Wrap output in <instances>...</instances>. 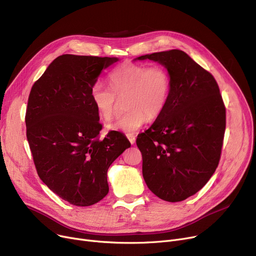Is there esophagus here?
Instances as JSON below:
<instances>
[{
    "instance_id": "obj_1",
    "label": "esophagus",
    "mask_w": 256,
    "mask_h": 256,
    "mask_svg": "<svg viewBox=\"0 0 256 256\" xmlns=\"http://www.w3.org/2000/svg\"><path fill=\"white\" fill-rule=\"evenodd\" d=\"M126 137H128V139L130 140V144H135V142H136V136H135V134H128Z\"/></svg>"
}]
</instances>
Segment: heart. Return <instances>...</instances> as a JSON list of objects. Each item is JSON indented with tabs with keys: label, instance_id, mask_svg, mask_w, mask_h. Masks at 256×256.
<instances>
[{
	"label": "heart",
	"instance_id": "b5f03b06",
	"mask_svg": "<svg viewBox=\"0 0 256 256\" xmlns=\"http://www.w3.org/2000/svg\"><path fill=\"white\" fill-rule=\"evenodd\" d=\"M111 89L102 83H94L90 89V98L100 117L106 121L113 118L117 98L124 96V108L108 130L126 134L135 132L146 121L156 118L167 104L170 94V76L160 65L124 63L109 76Z\"/></svg>",
	"mask_w": 256,
	"mask_h": 256
}]
</instances>
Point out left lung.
<instances>
[{"label": "left lung", "mask_w": 256, "mask_h": 256, "mask_svg": "<svg viewBox=\"0 0 256 256\" xmlns=\"http://www.w3.org/2000/svg\"><path fill=\"white\" fill-rule=\"evenodd\" d=\"M164 65L170 94L164 111L138 135L142 173L150 190L169 202L202 189L218 167L226 110L214 78L180 50L138 57Z\"/></svg>", "instance_id": "obj_1"}]
</instances>
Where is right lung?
Returning a JSON list of instances; mask_svg holds the SVG:
<instances>
[{"label":"right lung","instance_id":"1","mask_svg":"<svg viewBox=\"0 0 256 256\" xmlns=\"http://www.w3.org/2000/svg\"><path fill=\"white\" fill-rule=\"evenodd\" d=\"M115 57L62 55L32 86L26 112V139L40 178L76 206L98 204L109 192L106 172L130 147L120 132L100 139L102 126L90 89Z\"/></svg>","mask_w":256,"mask_h":256}]
</instances>
